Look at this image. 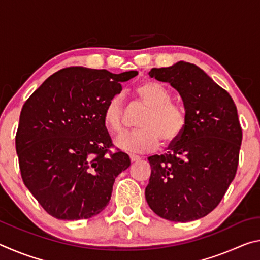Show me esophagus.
I'll list each match as a JSON object with an SVG mask.
<instances>
[{"mask_svg": "<svg viewBox=\"0 0 260 260\" xmlns=\"http://www.w3.org/2000/svg\"><path fill=\"white\" fill-rule=\"evenodd\" d=\"M129 158H131V161L134 162V161H138L141 159V157L138 156V155H133V153H131L129 155Z\"/></svg>", "mask_w": 260, "mask_h": 260, "instance_id": "1", "label": "esophagus"}]
</instances>
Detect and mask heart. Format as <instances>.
<instances>
[{
    "instance_id": "obj_1",
    "label": "heart",
    "mask_w": 260,
    "mask_h": 260,
    "mask_svg": "<svg viewBox=\"0 0 260 260\" xmlns=\"http://www.w3.org/2000/svg\"><path fill=\"white\" fill-rule=\"evenodd\" d=\"M138 100L147 108L139 122L140 129L127 132L116 139L117 147L133 152H148L159 147L160 140L165 146L180 139L187 125L184 109L171 102L167 88L155 81H147L135 88ZM103 119L108 128L119 133L124 128V103L121 95H114L105 105Z\"/></svg>"
}]
</instances>
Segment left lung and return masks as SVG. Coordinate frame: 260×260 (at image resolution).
<instances>
[{
	"instance_id": "obj_1",
	"label": "left lung",
	"mask_w": 260,
	"mask_h": 260,
	"mask_svg": "<svg viewBox=\"0 0 260 260\" xmlns=\"http://www.w3.org/2000/svg\"><path fill=\"white\" fill-rule=\"evenodd\" d=\"M149 76L178 90L187 125L167 153L148 158L151 174L147 203L170 221L203 218L217 208L235 178L242 142L236 105L195 64L180 60L151 69Z\"/></svg>"
}]
</instances>
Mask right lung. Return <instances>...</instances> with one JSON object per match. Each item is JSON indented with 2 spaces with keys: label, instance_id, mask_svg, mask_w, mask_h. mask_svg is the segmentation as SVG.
<instances>
[{
  "label": "right lung",
  "instance_id": "add662e5",
  "mask_svg": "<svg viewBox=\"0 0 260 260\" xmlns=\"http://www.w3.org/2000/svg\"><path fill=\"white\" fill-rule=\"evenodd\" d=\"M138 71L72 67L46 79L21 109L16 150L25 186L52 217L88 219L105 209L127 153L109 152L105 105Z\"/></svg>",
  "mask_w": 260,
  "mask_h": 260
}]
</instances>
